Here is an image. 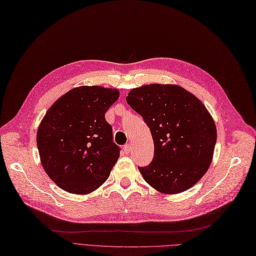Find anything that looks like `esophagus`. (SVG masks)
Here are the masks:
<instances>
[{"instance_id":"obj_1","label":"esophagus","mask_w":256,"mask_h":256,"mask_svg":"<svg viewBox=\"0 0 256 256\" xmlns=\"http://www.w3.org/2000/svg\"><path fill=\"white\" fill-rule=\"evenodd\" d=\"M124 152H125L126 154H129V152H131V144H130V143H128V144H126V145L124 146Z\"/></svg>"}]
</instances>
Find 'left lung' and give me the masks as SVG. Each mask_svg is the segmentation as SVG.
Instances as JSON below:
<instances>
[{"label": "left lung", "instance_id": "8db88e82", "mask_svg": "<svg viewBox=\"0 0 256 256\" xmlns=\"http://www.w3.org/2000/svg\"><path fill=\"white\" fill-rule=\"evenodd\" d=\"M126 100L154 140L152 161L138 166L144 180L164 194L190 188L208 170L217 140L204 104L179 86L158 84L132 89Z\"/></svg>", "mask_w": 256, "mask_h": 256}]
</instances>
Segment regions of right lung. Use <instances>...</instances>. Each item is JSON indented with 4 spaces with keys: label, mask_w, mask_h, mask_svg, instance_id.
Listing matches in <instances>:
<instances>
[{
    "label": "right lung",
    "mask_w": 256,
    "mask_h": 256,
    "mask_svg": "<svg viewBox=\"0 0 256 256\" xmlns=\"http://www.w3.org/2000/svg\"><path fill=\"white\" fill-rule=\"evenodd\" d=\"M118 95L98 86L74 88L43 118L37 134L41 164L60 188L82 195L108 179L120 148L104 113Z\"/></svg>",
    "instance_id": "obj_1"
}]
</instances>
